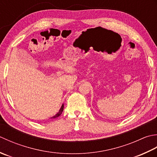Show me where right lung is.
Masks as SVG:
<instances>
[{"mask_svg":"<svg viewBox=\"0 0 157 157\" xmlns=\"http://www.w3.org/2000/svg\"><path fill=\"white\" fill-rule=\"evenodd\" d=\"M63 110V104L62 105V107H61L60 110H59V113H57V114H56L55 116H54V117H53L51 118V119H55V118H56V117H58L59 116H60V115L62 114V113Z\"/></svg>","mask_w":157,"mask_h":157,"instance_id":"obj_1","label":"right lung"}]
</instances>
